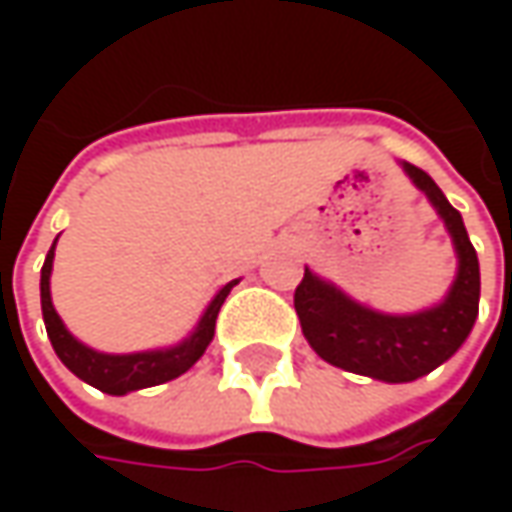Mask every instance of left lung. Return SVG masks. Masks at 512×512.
Here are the masks:
<instances>
[{"instance_id": "8db88e82", "label": "left lung", "mask_w": 512, "mask_h": 512, "mask_svg": "<svg viewBox=\"0 0 512 512\" xmlns=\"http://www.w3.org/2000/svg\"><path fill=\"white\" fill-rule=\"evenodd\" d=\"M402 170L439 213L456 250V279L442 302L416 313H382L356 302L310 267L293 296L307 344L327 364L387 384L416 382L447 362L476 325L482 293L479 256L462 213L422 168L402 162Z\"/></svg>"}]
</instances>
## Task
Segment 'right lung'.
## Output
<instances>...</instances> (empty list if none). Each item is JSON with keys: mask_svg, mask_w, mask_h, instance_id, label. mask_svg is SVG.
<instances>
[{"mask_svg": "<svg viewBox=\"0 0 512 512\" xmlns=\"http://www.w3.org/2000/svg\"><path fill=\"white\" fill-rule=\"evenodd\" d=\"M53 250H56V242L50 245L48 259L42 265V282H39V290H42V319H45L48 339L53 344V350H56V356L62 359V364L68 367L73 376H79L82 382H88L90 387H96L102 393H110V396H125V393H133V390L156 387V384H165L187 373L193 364L202 359L207 344L213 342L216 316H219V310L225 305L227 293L239 285V279L227 282L210 299V305L199 316L196 327L187 333L182 342L170 344V347H156V350H139V353H102V350H93L85 342H79L65 327V322L59 319L56 307L50 302Z\"/></svg>", "mask_w": 512, "mask_h": 512, "instance_id": "obj_1", "label": "right lung"}]
</instances>
